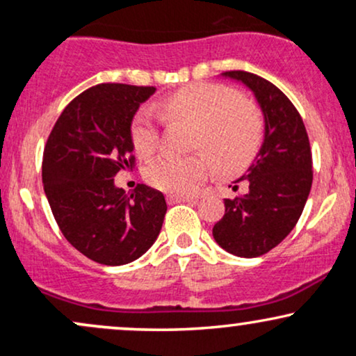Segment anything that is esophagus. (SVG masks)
I'll list each match as a JSON object with an SVG mask.
<instances>
[{
  "label": "esophagus",
  "instance_id": "1",
  "mask_svg": "<svg viewBox=\"0 0 356 356\" xmlns=\"http://www.w3.org/2000/svg\"><path fill=\"white\" fill-rule=\"evenodd\" d=\"M194 201L192 195H179V194H170L167 195V202L169 204H177V202H191Z\"/></svg>",
  "mask_w": 356,
  "mask_h": 356
}]
</instances>
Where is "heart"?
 Here are the masks:
<instances>
[{"label": "heart", "instance_id": "1", "mask_svg": "<svg viewBox=\"0 0 356 356\" xmlns=\"http://www.w3.org/2000/svg\"><path fill=\"white\" fill-rule=\"evenodd\" d=\"M165 122L192 127V152L184 157L161 155L145 169V181L159 191L186 194L216 170L222 175L243 172L254 162L264 140V122L251 100L219 83H199L182 88L155 104ZM130 142L140 157L157 149V129L152 112L138 110L130 124Z\"/></svg>", "mask_w": 356, "mask_h": 356}]
</instances>
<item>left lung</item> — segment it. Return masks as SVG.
Masks as SVG:
<instances>
[{
	"mask_svg": "<svg viewBox=\"0 0 356 356\" xmlns=\"http://www.w3.org/2000/svg\"><path fill=\"white\" fill-rule=\"evenodd\" d=\"M222 75L254 92L264 113V142L238 181L248 184V192L224 199L226 212L212 227V236L231 254L257 257L293 231L305 209L313 182L312 147L303 118L276 85L243 70Z\"/></svg>",
	"mask_w": 356,
	"mask_h": 356,
	"instance_id": "8db88e82",
	"label": "left lung"
}]
</instances>
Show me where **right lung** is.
I'll return each instance as SVG.
<instances>
[{"label":"right lung","instance_id":"add662e5","mask_svg":"<svg viewBox=\"0 0 356 356\" xmlns=\"http://www.w3.org/2000/svg\"><path fill=\"white\" fill-rule=\"evenodd\" d=\"M155 87L100 83L76 95L53 125L43 152V187L61 234L105 266L140 257L157 239L164 194L138 184L130 194L113 177L132 170L130 124Z\"/></svg>","mask_w":356,"mask_h":356}]
</instances>
